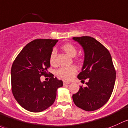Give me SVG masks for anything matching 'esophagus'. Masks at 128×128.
Segmentation results:
<instances>
[{
	"instance_id": "esophagus-1",
	"label": "esophagus",
	"mask_w": 128,
	"mask_h": 128,
	"mask_svg": "<svg viewBox=\"0 0 128 128\" xmlns=\"http://www.w3.org/2000/svg\"><path fill=\"white\" fill-rule=\"evenodd\" d=\"M70 84V82L66 81V80H63V84H64V86L68 85V84Z\"/></svg>"
}]
</instances>
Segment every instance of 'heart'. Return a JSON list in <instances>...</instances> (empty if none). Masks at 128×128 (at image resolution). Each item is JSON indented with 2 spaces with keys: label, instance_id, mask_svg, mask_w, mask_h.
Returning a JSON list of instances; mask_svg holds the SVG:
<instances>
[{
  "label": "heart",
  "instance_id": "b5f03b06",
  "mask_svg": "<svg viewBox=\"0 0 128 128\" xmlns=\"http://www.w3.org/2000/svg\"><path fill=\"white\" fill-rule=\"evenodd\" d=\"M62 49L70 57L75 56L77 53L76 48L70 43H66L64 44L62 46ZM56 56V50L53 49L50 53V58H49V62L51 65H55ZM76 72V68L74 66H71L66 68H60L57 70V75L65 80H69L72 78Z\"/></svg>",
  "mask_w": 128,
  "mask_h": 128
}]
</instances>
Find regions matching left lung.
Instances as JSON below:
<instances>
[{
	"mask_svg": "<svg viewBox=\"0 0 128 128\" xmlns=\"http://www.w3.org/2000/svg\"><path fill=\"white\" fill-rule=\"evenodd\" d=\"M82 48L84 59L78 79H88L86 86L79 88L72 95L76 106L87 111L103 106L111 97L116 80V71L109 50L94 38L74 37Z\"/></svg>",
	"mask_w": 128,
	"mask_h": 128,
	"instance_id": "left-lung-1",
	"label": "left lung"
}]
</instances>
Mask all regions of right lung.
Returning <instances> with one entry per match:
<instances>
[{"label": "right lung", "mask_w": 128, "mask_h": 128, "mask_svg": "<svg viewBox=\"0 0 128 128\" xmlns=\"http://www.w3.org/2000/svg\"><path fill=\"white\" fill-rule=\"evenodd\" d=\"M56 39H36L27 44L16 58L11 68L12 91L16 101L25 110L39 112L55 101L62 80L53 74L48 81L40 80L50 68V54Z\"/></svg>", "instance_id": "obj_1"}]
</instances>
